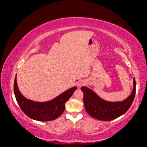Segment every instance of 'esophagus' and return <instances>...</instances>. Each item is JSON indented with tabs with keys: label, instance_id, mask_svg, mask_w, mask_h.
<instances>
[{
	"label": "esophagus",
	"instance_id": "obj_1",
	"mask_svg": "<svg viewBox=\"0 0 147 147\" xmlns=\"http://www.w3.org/2000/svg\"><path fill=\"white\" fill-rule=\"evenodd\" d=\"M84 84H85V83H84V82H83V81H81V82H78V83L77 84V86H78V87L80 88L81 86L84 85Z\"/></svg>",
	"mask_w": 147,
	"mask_h": 147
}]
</instances>
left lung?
Wrapping results in <instances>:
<instances>
[{"instance_id": "obj_1", "label": "left lung", "mask_w": 147, "mask_h": 147, "mask_svg": "<svg viewBox=\"0 0 147 147\" xmlns=\"http://www.w3.org/2000/svg\"><path fill=\"white\" fill-rule=\"evenodd\" d=\"M136 82L134 78V88L131 95L122 102L105 101L87 87L82 86L84 105L87 113L97 119L111 121L125 113L130 108L136 95Z\"/></svg>"}]
</instances>
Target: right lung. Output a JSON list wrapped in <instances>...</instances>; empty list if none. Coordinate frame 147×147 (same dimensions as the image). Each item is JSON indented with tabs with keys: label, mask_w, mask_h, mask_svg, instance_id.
<instances>
[{
	"label": "right lung",
	"mask_w": 147,
	"mask_h": 147,
	"mask_svg": "<svg viewBox=\"0 0 147 147\" xmlns=\"http://www.w3.org/2000/svg\"><path fill=\"white\" fill-rule=\"evenodd\" d=\"M76 90L75 86L50 101L37 102L27 99L21 94L17 86L16 75L14 82L15 96L21 109L30 118L40 121H52L60 117L65 110V102Z\"/></svg>",
	"instance_id": "right-lung-1"
}]
</instances>
